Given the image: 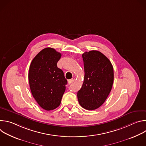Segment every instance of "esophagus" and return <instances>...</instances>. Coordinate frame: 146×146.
Listing matches in <instances>:
<instances>
[{
    "instance_id": "esophagus-1",
    "label": "esophagus",
    "mask_w": 146,
    "mask_h": 146,
    "mask_svg": "<svg viewBox=\"0 0 146 146\" xmlns=\"http://www.w3.org/2000/svg\"><path fill=\"white\" fill-rule=\"evenodd\" d=\"M74 81V78H72V79H70V80H68V84H72V82H73Z\"/></svg>"
}]
</instances>
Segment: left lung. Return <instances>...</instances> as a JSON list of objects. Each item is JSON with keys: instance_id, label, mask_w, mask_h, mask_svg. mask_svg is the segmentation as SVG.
Wrapping results in <instances>:
<instances>
[{"instance_id": "1", "label": "left lung", "mask_w": 146, "mask_h": 146, "mask_svg": "<svg viewBox=\"0 0 146 146\" xmlns=\"http://www.w3.org/2000/svg\"><path fill=\"white\" fill-rule=\"evenodd\" d=\"M82 56L85 74L77 92L78 100L82 108L93 110L103 105L111 90L113 67L110 60L98 51L85 52Z\"/></svg>"}]
</instances>
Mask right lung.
I'll return each instance as SVG.
<instances>
[{
    "instance_id": "obj_1",
    "label": "right lung",
    "mask_w": 146,
    "mask_h": 146,
    "mask_svg": "<svg viewBox=\"0 0 146 146\" xmlns=\"http://www.w3.org/2000/svg\"><path fill=\"white\" fill-rule=\"evenodd\" d=\"M61 54L47 47L40 51L32 60L28 74L32 94L43 109L49 111L60 104L68 81L63 71L57 67Z\"/></svg>"
}]
</instances>
